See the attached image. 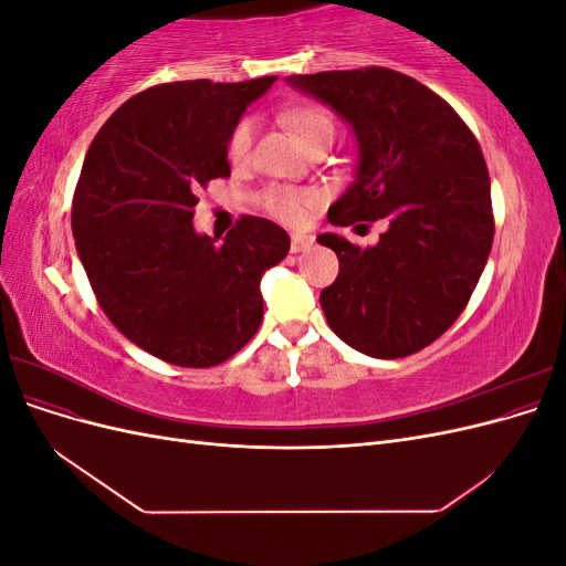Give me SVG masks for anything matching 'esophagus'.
<instances>
[{"mask_svg":"<svg viewBox=\"0 0 566 566\" xmlns=\"http://www.w3.org/2000/svg\"><path fill=\"white\" fill-rule=\"evenodd\" d=\"M314 245V238L312 235H304V233H293L290 235V250L293 252H304Z\"/></svg>","mask_w":566,"mask_h":566,"instance_id":"34e87169","label":"esophagus"}]
</instances>
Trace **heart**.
Returning a JSON list of instances; mask_svg holds the SVG:
<instances>
[{"mask_svg":"<svg viewBox=\"0 0 566 566\" xmlns=\"http://www.w3.org/2000/svg\"><path fill=\"white\" fill-rule=\"evenodd\" d=\"M287 127L295 132L297 139L312 148L318 142H333L335 139V117L318 106H306L297 108L285 115ZM252 136H254V123L252 119H243L231 134L229 142V158L233 163H245L252 148ZM264 205L266 210L279 217L287 224H300L310 212L316 208L318 193L316 191H304V188H290V186H273L264 191Z\"/></svg>","mask_w":566,"mask_h":566,"instance_id":"obj_1","label":"heart"}]
</instances>
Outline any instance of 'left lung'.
<instances>
[{
  "label": "left lung",
  "mask_w": 566,
  "mask_h": 566,
  "mask_svg": "<svg viewBox=\"0 0 566 566\" xmlns=\"http://www.w3.org/2000/svg\"><path fill=\"white\" fill-rule=\"evenodd\" d=\"M333 108L358 146L335 227L387 221L378 245L321 233L339 273L321 293L333 333L373 358L416 354L465 310L493 243L491 181L474 134L418 80L389 67L290 75Z\"/></svg>",
  "instance_id": "8db88e82"
}]
</instances>
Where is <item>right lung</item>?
Instances as JSON below:
<instances>
[{
  "mask_svg": "<svg viewBox=\"0 0 566 566\" xmlns=\"http://www.w3.org/2000/svg\"><path fill=\"white\" fill-rule=\"evenodd\" d=\"M276 75L186 80L125 101L98 129L73 198V235L101 310L148 354L184 368L227 361L256 333L262 276L287 233L241 217L219 238L196 233V191L229 177V142Z\"/></svg>",
  "mask_w": 566,
  "mask_h": 566,
  "instance_id": "right-lung-1",
  "label": "right lung"
}]
</instances>
